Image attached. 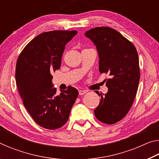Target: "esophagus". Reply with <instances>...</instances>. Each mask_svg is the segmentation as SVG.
Instances as JSON below:
<instances>
[{
    "label": "esophagus",
    "mask_w": 159,
    "mask_h": 159,
    "mask_svg": "<svg viewBox=\"0 0 159 159\" xmlns=\"http://www.w3.org/2000/svg\"><path fill=\"white\" fill-rule=\"evenodd\" d=\"M85 93H86V91L85 90H79V95H85Z\"/></svg>",
    "instance_id": "esophagus-1"
}]
</instances>
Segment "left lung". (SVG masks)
Returning <instances> with one entry per match:
<instances>
[{"instance_id":"1","label":"left lung","mask_w":159,"mask_h":159,"mask_svg":"<svg viewBox=\"0 0 159 159\" xmlns=\"http://www.w3.org/2000/svg\"><path fill=\"white\" fill-rule=\"evenodd\" d=\"M96 46L99 70L108 73V92L102 95L95 117L106 124H114L124 118L135 98L139 80L138 54L130 41L114 29L96 27L85 32Z\"/></svg>"}]
</instances>
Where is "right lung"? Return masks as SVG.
<instances>
[{
  "label": "right lung",
  "instance_id": "right-lung-1",
  "mask_svg": "<svg viewBox=\"0 0 159 159\" xmlns=\"http://www.w3.org/2000/svg\"><path fill=\"white\" fill-rule=\"evenodd\" d=\"M76 34L44 32L29 42L17 59L15 79L24 105L38 125L49 130L65 124L79 95L71 86L56 94L51 74L60 68L65 45Z\"/></svg>",
  "mask_w": 159,
  "mask_h": 159
}]
</instances>
